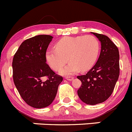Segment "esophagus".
<instances>
[{
    "label": "esophagus",
    "mask_w": 132,
    "mask_h": 132,
    "mask_svg": "<svg viewBox=\"0 0 132 132\" xmlns=\"http://www.w3.org/2000/svg\"><path fill=\"white\" fill-rule=\"evenodd\" d=\"M65 79H67V80H68V81H72V79H73V77H66V78H65Z\"/></svg>",
    "instance_id": "obj_1"
}]
</instances>
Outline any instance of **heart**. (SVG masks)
I'll return each mask as SVG.
<instances>
[{
	"mask_svg": "<svg viewBox=\"0 0 132 132\" xmlns=\"http://www.w3.org/2000/svg\"><path fill=\"white\" fill-rule=\"evenodd\" d=\"M100 45L93 35L65 37L56 43V48L47 50V63L55 71L60 70L67 62L68 65L60 71L62 75H73L80 70H89L98 58Z\"/></svg>",
	"mask_w": 132,
	"mask_h": 132,
	"instance_id": "heart-1",
	"label": "heart"
}]
</instances>
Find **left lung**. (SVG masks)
Returning <instances> with one entry per match:
<instances>
[{
	"instance_id": "8db88e82",
	"label": "left lung",
	"mask_w": 132,
	"mask_h": 132,
	"mask_svg": "<svg viewBox=\"0 0 132 132\" xmlns=\"http://www.w3.org/2000/svg\"><path fill=\"white\" fill-rule=\"evenodd\" d=\"M91 33L101 42V50L95 66L85 75L77 77L81 81L78 95L84 103L95 105L105 101L113 92L120 74L119 51L107 36Z\"/></svg>"
}]
</instances>
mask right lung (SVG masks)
<instances>
[{
  "mask_svg": "<svg viewBox=\"0 0 132 132\" xmlns=\"http://www.w3.org/2000/svg\"><path fill=\"white\" fill-rule=\"evenodd\" d=\"M53 37L39 35L25 40L13 58V79L23 101L36 109L49 106L56 95L62 77L46 63L45 53ZM47 76L45 82L43 77Z\"/></svg>",
  "mask_w": 132,
  "mask_h": 132,
  "instance_id": "right-lung-1",
  "label": "right lung"
}]
</instances>
